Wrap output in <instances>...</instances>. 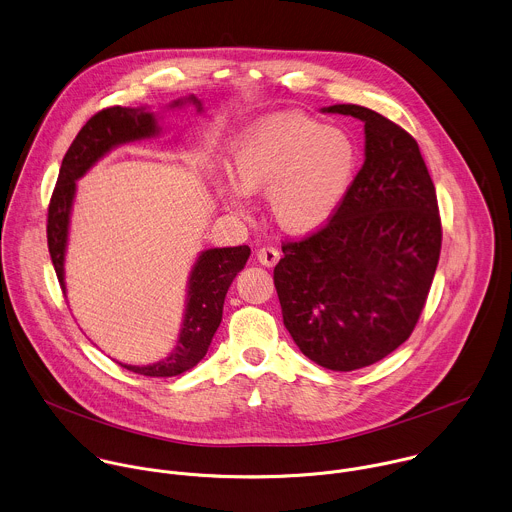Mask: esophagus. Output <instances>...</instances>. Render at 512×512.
I'll use <instances>...</instances> for the list:
<instances>
[{
  "mask_svg": "<svg viewBox=\"0 0 512 512\" xmlns=\"http://www.w3.org/2000/svg\"><path fill=\"white\" fill-rule=\"evenodd\" d=\"M279 257H281V253H279L275 247H261V249L257 251V259H259V263L265 265V267L277 265Z\"/></svg>",
  "mask_w": 512,
  "mask_h": 512,
  "instance_id": "1",
  "label": "esophagus"
}]
</instances>
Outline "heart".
Instances as JSON below:
<instances>
[{
  "label": "heart",
  "mask_w": 512,
  "mask_h": 512,
  "mask_svg": "<svg viewBox=\"0 0 512 512\" xmlns=\"http://www.w3.org/2000/svg\"><path fill=\"white\" fill-rule=\"evenodd\" d=\"M355 171L351 135L301 113H281L243 129L229 143L231 183H221L219 193L243 213V192L267 191L273 221L291 235H311L339 211Z\"/></svg>",
  "instance_id": "obj_1"
}]
</instances>
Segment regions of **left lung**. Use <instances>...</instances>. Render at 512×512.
<instances>
[{"label":"left lung","instance_id":"obj_1","mask_svg":"<svg viewBox=\"0 0 512 512\" xmlns=\"http://www.w3.org/2000/svg\"><path fill=\"white\" fill-rule=\"evenodd\" d=\"M323 111L365 123V163L323 229L283 243L273 281L301 353L325 369L355 371L385 359L415 331L443 227L411 133L361 105Z\"/></svg>","mask_w":512,"mask_h":512}]
</instances>
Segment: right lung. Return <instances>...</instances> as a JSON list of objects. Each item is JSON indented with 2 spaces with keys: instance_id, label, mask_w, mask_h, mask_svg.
I'll list each match as a JSON object with an SVG mask.
<instances>
[{
  "instance_id": "1",
  "label": "right lung",
  "mask_w": 512,
  "mask_h": 512,
  "mask_svg": "<svg viewBox=\"0 0 512 512\" xmlns=\"http://www.w3.org/2000/svg\"><path fill=\"white\" fill-rule=\"evenodd\" d=\"M183 103H193L201 111V101L195 95L177 99L169 107H181ZM157 131V119L147 109L115 105L97 111L79 129L69 145L47 207V247L63 293V257L67 245L69 211L75 195V179H79L111 147L151 137ZM249 255L251 249L247 245L203 251L191 271L185 319L173 353L155 365L121 367L145 377H175L193 369L205 357L211 345L223 317L225 295L237 273L245 267Z\"/></svg>"
}]
</instances>
